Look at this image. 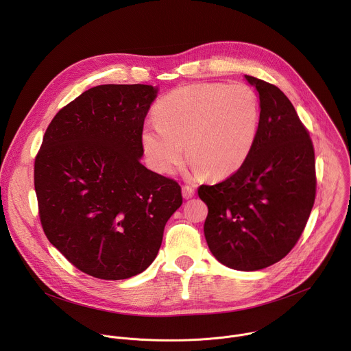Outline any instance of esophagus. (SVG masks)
<instances>
[{
	"label": "esophagus",
	"mask_w": 351,
	"mask_h": 351,
	"mask_svg": "<svg viewBox=\"0 0 351 351\" xmlns=\"http://www.w3.org/2000/svg\"><path fill=\"white\" fill-rule=\"evenodd\" d=\"M182 194H183V198L189 199V198H191L194 195V189L190 187V186H183L182 187Z\"/></svg>",
	"instance_id": "34e87169"
}]
</instances>
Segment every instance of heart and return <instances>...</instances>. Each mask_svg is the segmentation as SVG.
<instances>
[{"label": "heart", "instance_id": "b5f03b06", "mask_svg": "<svg viewBox=\"0 0 351 351\" xmlns=\"http://www.w3.org/2000/svg\"><path fill=\"white\" fill-rule=\"evenodd\" d=\"M156 118L141 130L144 153L156 171L173 173L186 145L193 179L225 178L252 156L261 108L256 91L247 84L197 83L162 97Z\"/></svg>", "mask_w": 351, "mask_h": 351}]
</instances>
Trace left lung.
I'll list each match as a JSON object with an SVG mask.
<instances>
[{
	"instance_id": "obj_1",
	"label": "left lung",
	"mask_w": 351,
	"mask_h": 351,
	"mask_svg": "<svg viewBox=\"0 0 351 351\" xmlns=\"http://www.w3.org/2000/svg\"><path fill=\"white\" fill-rule=\"evenodd\" d=\"M260 97L257 143L226 180L199 186L208 207L204 234L210 252L237 271L278 261L302 236L315 199V156L308 132L276 86L244 75Z\"/></svg>"
}]
</instances>
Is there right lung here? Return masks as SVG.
<instances>
[{
  "instance_id": "obj_1",
  "label": "right lung",
  "mask_w": 351,
  "mask_h": 351,
  "mask_svg": "<svg viewBox=\"0 0 351 351\" xmlns=\"http://www.w3.org/2000/svg\"><path fill=\"white\" fill-rule=\"evenodd\" d=\"M158 87L101 84L48 125L34 161L47 239L82 272L128 279L156 260L180 186L147 169L141 130Z\"/></svg>"
}]
</instances>
